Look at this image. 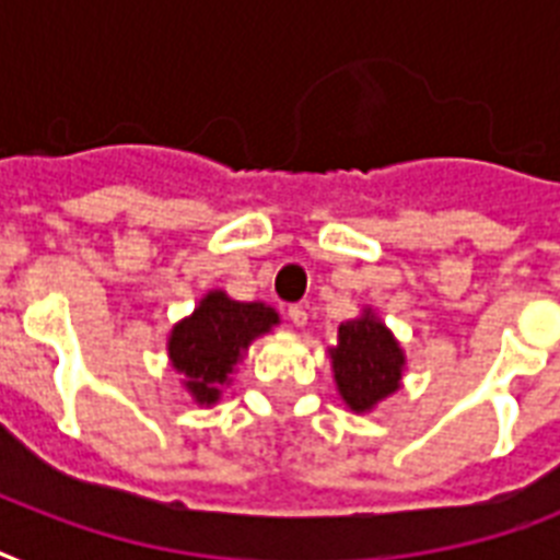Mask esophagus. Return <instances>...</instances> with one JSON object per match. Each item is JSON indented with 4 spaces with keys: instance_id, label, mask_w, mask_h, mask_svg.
I'll return each mask as SVG.
<instances>
[{
    "instance_id": "1",
    "label": "esophagus",
    "mask_w": 560,
    "mask_h": 560,
    "mask_svg": "<svg viewBox=\"0 0 560 560\" xmlns=\"http://www.w3.org/2000/svg\"><path fill=\"white\" fill-rule=\"evenodd\" d=\"M288 319H290V325H296V328H305L307 311L302 305H290L288 307Z\"/></svg>"
}]
</instances>
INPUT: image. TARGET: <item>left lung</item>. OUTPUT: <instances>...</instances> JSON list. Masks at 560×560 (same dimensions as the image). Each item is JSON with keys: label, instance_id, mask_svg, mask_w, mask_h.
<instances>
[{"label": "left lung", "instance_id": "1", "mask_svg": "<svg viewBox=\"0 0 560 560\" xmlns=\"http://www.w3.org/2000/svg\"><path fill=\"white\" fill-rule=\"evenodd\" d=\"M328 358L342 404L358 416L372 412L404 383L407 354L374 307H363L337 328V346L328 349Z\"/></svg>", "mask_w": 560, "mask_h": 560}]
</instances>
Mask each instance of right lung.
Returning <instances> with one entry per match:
<instances>
[{
    "label": "right lung",
    "mask_w": 560,
    "mask_h": 560,
    "mask_svg": "<svg viewBox=\"0 0 560 560\" xmlns=\"http://www.w3.org/2000/svg\"><path fill=\"white\" fill-rule=\"evenodd\" d=\"M279 323L276 307L237 302L226 290H209L168 334L171 366L183 374L179 383L194 404L214 407L249 346Z\"/></svg>",
    "instance_id": "add662e5"
}]
</instances>
